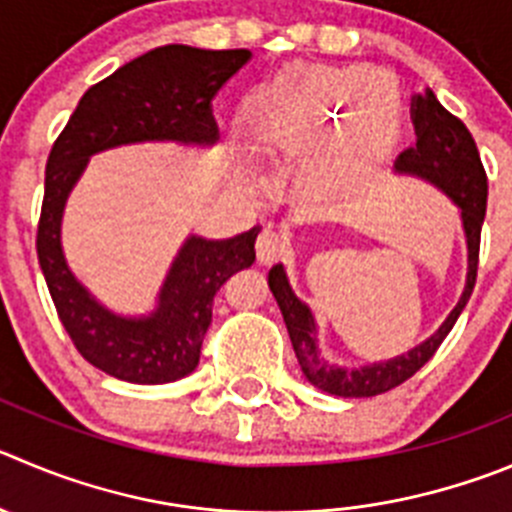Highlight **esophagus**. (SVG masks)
Returning <instances> with one entry per match:
<instances>
[{
	"label": "esophagus",
	"mask_w": 512,
	"mask_h": 512,
	"mask_svg": "<svg viewBox=\"0 0 512 512\" xmlns=\"http://www.w3.org/2000/svg\"><path fill=\"white\" fill-rule=\"evenodd\" d=\"M283 252H285V240L278 229L265 227L260 234H257V260L272 262V260H278Z\"/></svg>",
	"instance_id": "obj_1"
}]
</instances>
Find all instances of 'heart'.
<instances>
[{
	"mask_svg": "<svg viewBox=\"0 0 512 512\" xmlns=\"http://www.w3.org/2000/svg\"><path fill=\"white\" fill-rule=\"evenodd\" d=\"M371 85V78L364 73H356V75H346V78L341 80V90L346 95H351V98H356V95H361L364 90H369Z\"/></svg>",
	"mask_w": 512,
	"mask_h": 512,
	"instance_id": "b5f03b06",
	"label": "heart"
}]
</instances>
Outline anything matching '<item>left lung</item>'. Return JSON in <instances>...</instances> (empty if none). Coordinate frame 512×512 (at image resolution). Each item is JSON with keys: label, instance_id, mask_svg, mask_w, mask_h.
Instances as JSON below:
<instances>
[{"label": "left lung", "instance_id": "8db88e82", "mask_svg": "<svg viewBox=\"0 0 512 512\" xmlns=\"http://www.w3.org/2000/svg\"><path fill=\"white\" fill-rule=\"evenodd\" d=\"M412 121L417 141L412 148H407L396 161V169L419 174L437 184L439 189L460 207L462 227L467 237V252H470V272H467V285L462 293L460 303L452 310L450 318L442 323L432 338L417 346L414 351L404 353L399 358H391L386 364L364 366V369H338L328 364L315 346V323L310 308L293 293L285 278L283 265H275L270 270L272 295L278 300L283 321L288 326L290 341H293L295 356L308 376V381L318 389L328 391L333 396H376L384 391L396 389L407 379H412L429 358L437 353L447 333L460 318L462 308L470 300L472 288L477 280V262H480V232L485 222L487 207V174L482 166L480 154H477L475 138L467 131L465 123L457 116H452L432 90H424L422 95H414L412 100Z\"/></svg>", "mask_w": 512, "mask_h": 512}]
</instances>
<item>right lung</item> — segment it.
<instances>
[{
    "label": "right lung",
    "mask_w": 512,
    "mask_h": 512,
    "mask_svg": "<svg viewBox=\"0 0 512 512\" xmlns=\"http://www.w3.org/2000/svg\"><path fill=\"white\" fill-rule=\"evenodd\" d=\"M250 60V50L164 45L90 85L55 138L45 166L37 260L57 315L80 356L131 384H169L197 369L217 290L255 262L260 227L232 240L189 237L151 318L128 321L100 308L73 278L60 250V217L88 156L136 141L214 143V93Z\"/></svg>",
    "instance_id": "right-lung-1"
}]
</instances>
